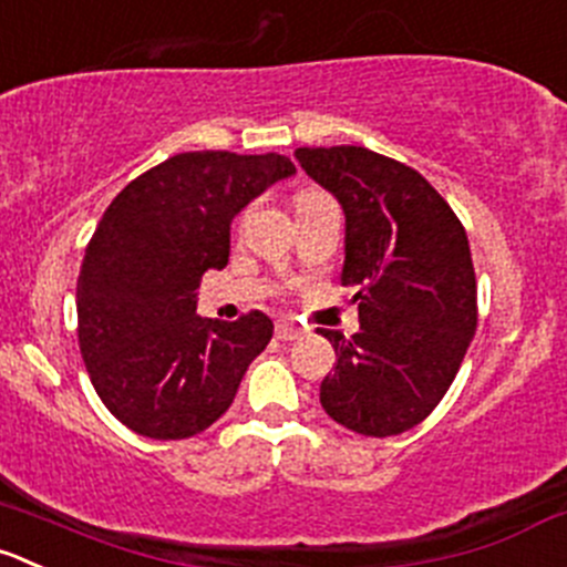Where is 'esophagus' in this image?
<instances>
[{"label":"esophagus","mask_w":567,"mask_h":567,"mask_svg":"<svg viewBox=\"0 0 567 567\" xmlns=\"http://www.w3.org/2000/svg\"><path fill=\"white\" fill-rule=\"evenodd\" d=\"M305 334V327L296 323L293 318H279L277 321V338L279 340H299Z\"/></svg>","instance_id":"esophagus-1"}]
</instances>
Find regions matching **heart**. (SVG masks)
<instances>
[{
    "label": "heart",
    "mask_w": 567,
    "mask_h": 567,
    "mask_svg": "<svg viewBox=\"0 0 567 567\" xmlns=\"http://www.w3.org/2000/svg\"><path fill=\"white\" fill-rule=\"evenodd\" d=\"M312 194H318V190H301V194H296V205H299V202H305V199H310Z\"/></svg>",
    "instance_id": "obj_1"
}]
</instances>
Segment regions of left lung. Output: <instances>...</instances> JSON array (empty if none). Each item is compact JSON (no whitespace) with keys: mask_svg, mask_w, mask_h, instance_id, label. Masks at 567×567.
I'll return each instance as SVG.
<instances>
[{"mask_svg":"<svg viewBox=\"0 0 567 567\" xmlns=\"http://www.w3.org/2000/svg\"><path fill=\"white\" fill-rule=\"evenodd\" d=\"M346 213L360 332L318 329L338 362L321 382L332 421L368 437L412 430L457 377L476 329V274L457 213L415 168L362 146L296 150Z\"/></svg>","mask_w":567,"mask_h":567,"instance_id":"8db88e82","label":"left lung"}]
</instances>
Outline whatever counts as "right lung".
<instances>
[{"mask_svg": "<svg viewBox=\"0 0 567 567\" xmlns=\"http://www.w3.org/2000/svg\"><path fill=\"white\" fill-rule=\"evenodd\" d=\"M290 174L296 166L277 152H183L104 210L76 282V338L99 399L137 435L205 432L271 340L262 310L238 321L196 316V288L227 266L233 218Z\"/></svg>", "mask_w": 567, "mask_h": 567, "instance_id": "1", "label": "right lung"}]
</instances>
